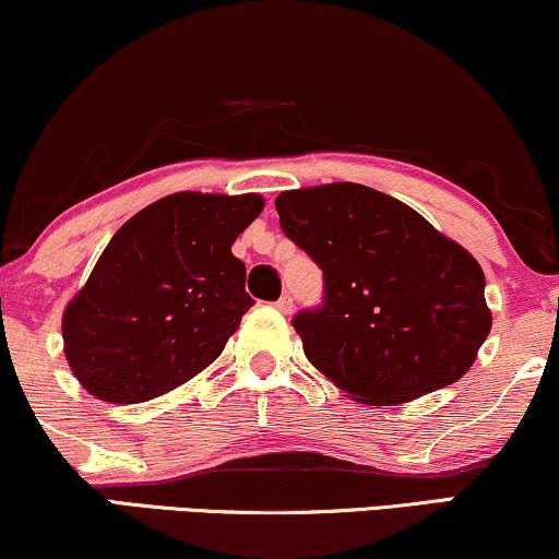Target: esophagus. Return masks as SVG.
Segmentation results:
<instances>
[{"instance_id":"1","label":"esophagus","mask_w":559,"mask_h":559,"mask_svg":"<svg viewBox=\"0 0 559 559\" xmlns=\"http://www.w3.org/2000/svg\"><path fill=\"white\" fill-rule=\"evenodd\" d=\"M275 309H278V312H284V314L292 312V309H294V297H292V294H284V297L275 301Z\"/></svg>"}]
</instances>
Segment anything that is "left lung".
<instances>
[{
    "instance_id": "left-lung-1",
    "label": "left lung",
    "mask_w": 559,
    "mask_h": 559,
    "mask_svg": "<svg viewBox=\"0 0 559 559\" xmlns=\"http://www.w3.org/2000/svg\"><path fill=\"white\" fill-rule=\"evenodd\" d=\"M281 228L322 271V305L292 325L356 401L406 403L461 380L492 328L484 273L401 200L338 181L281 192Z\"/></svg>"
}]
</instances>
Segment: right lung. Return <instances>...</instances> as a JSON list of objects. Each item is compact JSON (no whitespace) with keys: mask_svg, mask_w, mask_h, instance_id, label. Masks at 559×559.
<instances>
[{"mask_svg":"<svg viewBox=\"0 0 559 559\" xmlns=\"http://www.w3.org/2000/svg\"><path fill=\"white\" fill-rule=\"evenodd\" d=\"M260 211V194L177 192L114 234L62 318L67 361L87 393L151 401L224 352L254 305L231 245Z\"/></svg>","mask_w":559,"mask_h":559,"instance_id":"right-lung-1","label":"right lung"}]
</instances>
